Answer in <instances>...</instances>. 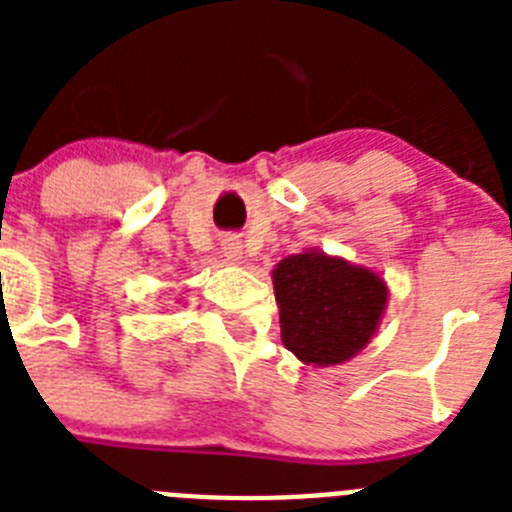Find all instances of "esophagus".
<instances>
[{
	"mask_svg": "<svg viewBox=\"0 0 512 512\" xmlns=\"http://www.w3.org/2000/svg\"><path fill=\"white\" fill-rule=\"evenodd\" d=\"M220 246H223L225 259L233 261V264H238V261L243 259V246H241V241H238V235H225Z\"/></svg>",
	"mask_w": 512,
	"mask_h": 512,
	"instance_id": "obj_1",
	"label": "esophagus"
}]
</instances>
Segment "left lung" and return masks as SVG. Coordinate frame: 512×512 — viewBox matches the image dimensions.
Segmentation results:
<instances>
[{
  "label": "left lung",
  "instance_id": "8db88e82",
  "mask_svg": "<svg viewBox=\"0 0 512 512\" xmlns=\"http://www.w3.org/2000/svg\"><path fill=\"white\" fill-rule=\"evenodd\" d=\"M282 343L312 366L354 359L377 333L390 289L377 271L312 248L271 271Z\"/></svg>",
  "mask_w": 512,
  "mask_h": 512
}]
</instances>
